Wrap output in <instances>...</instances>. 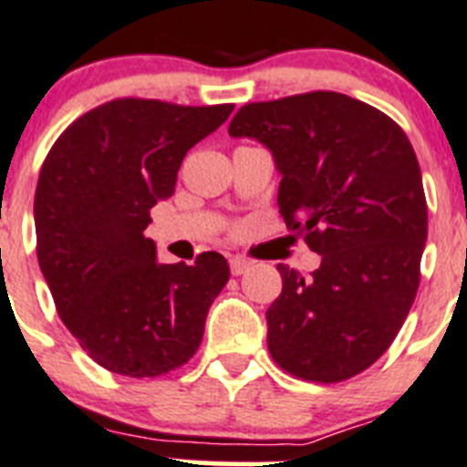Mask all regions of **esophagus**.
I'll use <instances>...</instances> for the list:
<instances>
[{"label": "esophagus", "mask_w": 467, "mask_h": 467, "mask_svg": "<svg viewBox=\"0 0 467 467\" xmlns=\"http://www.w3.org/2000/svg\"><path fill=\"white\" fill-rule=\"evenodd\" d=\"M229 265H232V275H243L244 270H247L249 267V261L247 258H243V256H232L229 258Z\"/></svg>", "instance_id": "obj_1"}]
</instances>
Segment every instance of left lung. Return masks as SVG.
<instances>
[{"label":"left lung","instance_id":"1","mask_svg":"<svg viewBox=\"0 0 467 467\" xmlns=\"http://www.w3.org/2000/svg\"><path fill=\"white\" fill-rule=\"evenodd\" d=\"M229 133L272 151L279 215L322 256L306 281L276 265L267 349L297 379H352L390 348L418 293L427 200L413 147L379 109L331 90L244 104Z\"/></svg>","mask_w":467,"mask_h":467}]
</instances>
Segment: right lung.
<instances>
[{
  "mask_svg": "<svg viewBox=\"0 0 467 467\" xmlns=\"http://www.w3.org/2000/svg\"><path fill=\"white\" fill-rule=\"evenodd\" d=\"M234 104L182 106L122 97L77 118L49 150L36 186V252L63 325L115 375L186 366L229 263L156 261L150 211L177 186L183 156Z\"/></svg>",
  "mask_w": 467,
  "mask_h": 467,
  "instance_id": "right-lung-1",
  "label": "right lung"
}]
</instances>
